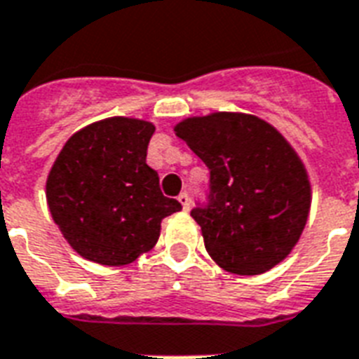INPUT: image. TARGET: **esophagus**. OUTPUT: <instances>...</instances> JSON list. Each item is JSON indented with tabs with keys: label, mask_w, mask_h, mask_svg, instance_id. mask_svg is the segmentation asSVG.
<instances>
[{
	"label": "esophagus",
	"mask_w": 359,
	"mask_h": 359,
	"mask_svg": "<svg viewBox=\"0 0 359 359\" xmlns=\"http://www.w3.org/2000/svg\"><path fill=\"white\" fill-rule=\"evenodd\" d=\"M179 201H180V205H182V209L184 210L190 209V198H188V194H186V191H182V194H180Z\"/></svg>",
	"instance_id": "obj_1"
}]
</instances>
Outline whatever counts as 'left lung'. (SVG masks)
Returning <instances> with one entry per match:
<instances>
[{"label": "left lung", "instance_id": "8db88e82", "mask_svg": "<svg viewBox=\"0 0 359 359\" xmlns=\"http://www.w3.org/2000/svg\"><path fill=\"white\" fill-rule=\"evenodd\" d=\"M209 168L207 205L191 210L222 269L259 275L297 245L311 209L307 169L292 144L254 114L212 113L175 126Z\"/></svg>", "mask_w": 359, "mask_h": 359}]
</instances>
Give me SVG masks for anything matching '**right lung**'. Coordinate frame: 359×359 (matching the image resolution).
Segmentation results:
<instances>
[{"label":"right lung","instance_id":"1","mask_svg":"<svg viewBox=\"0 0 359 359\" xmlns=\"http://www.w3.org/2000/svg\"><path fill=\"white\" fill-rule=\"evenodd\" d=\"M154 126L113 116L67 139L46 179L52 220L82 258L128 265L158 243L161 220L180 210L147 165Z\"/></svg>","mask_w":359,"mask_h":359}]
</instances>
